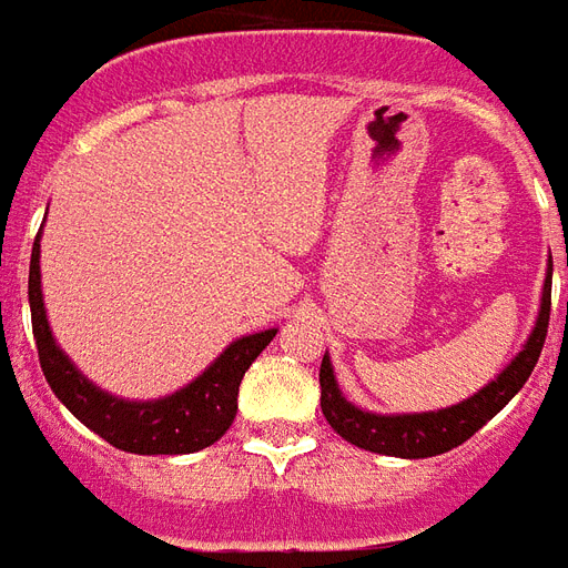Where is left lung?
Here are the masks:
<instances>
[{"label":"left lung","instance_id":"left-lung-1","mask_svg":"<svg viewBox=\"0 0 568 568\" xmlns=\"http://www.w3.org/2000/svg\"><path fill=\"white\" fill-rule=\"evenodd\" d=\"M568 264V262H566ZM551 271L548 264V276H545V292H541V310L532 327L530 339L524 343L515 361L508 364L497 379L485 385V388L473 394L469 400H460L457 406L439 409V413H413V415H376L364 413L358 406L343 397L337 385L331 358H322L318 369V385H322V413L327 424L337 430L346 443L358 445L364 452H376V455L388 457H434L452 452L469 436L481 430L494 415L506 406L524 382L530 379L532 367L541 355L545 337H548V318H551Z\"/></svg>","mask_w":568,"mask_h":568}]
</instances>
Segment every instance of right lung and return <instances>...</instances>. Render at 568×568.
I'll use <instances>...</instances> for the list:
<instances>
[{
	"mask_svg": "<svg viewBox=\"0 0 568 568\" xmlns=\"http://www.w3.org/2000/svg\"><path fill=\"white\" fill-rule=\"evenodd\" d=\"M38 255H41V234H36L32 262H29V310H32L38 361L53 394L65 403V409L78 422L87 424L92 434L102 436L113 448H123L132 455H192L213 445L229 430L237 415L243 373L276 337V327L234 339L199 379L174 390L171 397L146 403L120 400L108 390L95 388L57 346L41 301Z\"/></svg>",
	"mask_w": 568,
	"mask_h": 568,
	"instance_id": "obj_1",
	"label": "right lung"
}]
</instances>
